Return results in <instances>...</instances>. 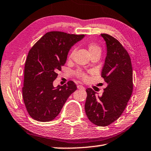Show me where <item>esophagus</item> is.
<instances>
[{
	"mask_svg": "<svg viewBox=\"0 0 151 151\" xmlns=\"http://www.w3.org/2000/svg\"><path fill=\"white\" fill-rule=\"evenodd\" d=\"M78 89H82V90H84V89H85V87L83 86V85H78Z\"/></svg>",
	"mask_w": 151,
	"mask_h": 151,
	"instance_id": "1",
	"label": "esophagus"
}]
</instances>
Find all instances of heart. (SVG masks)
Segmentation results:
<instances>
[{
    "mask_svg": "<svg viewBox=\"0 0 151 151\" xmlns=\"http://www.w3.org/2000/svg\"><path fill=\"white\" fill-rule=\"evenodd\" d=\"M87 49L88 50H89V52L90 53L91 55H93V54H96V53H100L101 52V47L99 46L97 44H96L95 42H88L87 44ZM74 49H72V50L70 52L69 54V56H68V57L69 58H72L73 57V53H74ZM76 74L78 76L79 78H81L83 79V80H86L87 79V76L86 73H85L84 72L81 70H78L76 72Z\"/></svg>",
    "mask_w": 151,
    "mask_h": 151,
    "instance_id": "obj_1",
    "label": "heart"
}]
</instances>
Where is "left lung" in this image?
Returning a JSON list of instances; mask_svg holds the SVG:
<instances>
[{"mask_svg":"<svg viewBox=\"0 0 151 151\" xmlns=\"http://www.w3.org/2000/svg\"><path fill=\"white\" fill-rule=\"evenodd\" d=\"M106 45V56L101 76L108 85L102 96L87 88L85 110L87 118L96 126H107L120 117L133 91V70L127 50L117 39L101 34Z\"/></svg>","mask_w":151,"mask_h":151,"instance_id":"8db88e82","label":"left lung"}]
</instances>
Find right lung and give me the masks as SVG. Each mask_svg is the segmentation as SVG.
I'll use <instances>...</instances> for the list:
<instances>
[{
    "mask_svg": "<svg viewBox=\"0 0 151 151\" xmlns=\"http://www.w3.org/2000/svg\"><path fill=\"white\" fill-rule=\"evenodd\" d=\"M61 31H50L33 45L24 68L23 99L29 116L39 122L54 120L70 95L77 89L75 83L53 86L72 46L84 37Z\"/></svg>",
    "mask_w": 151,
    "mask_h": 151,
    "instance_id": "obj_1",
    "label": "right lung"
}]
</instances>
